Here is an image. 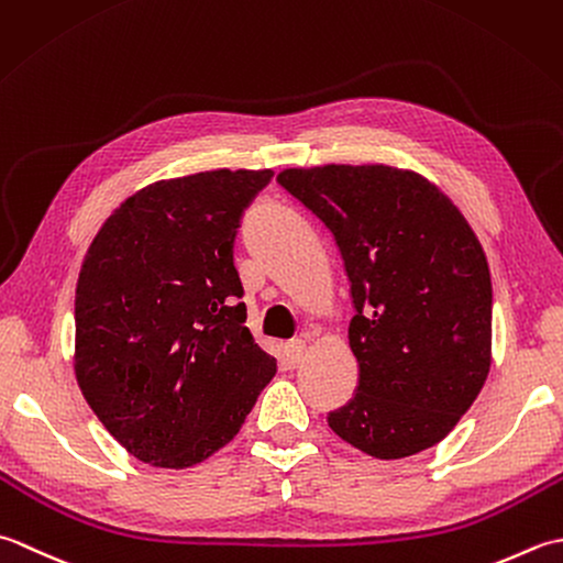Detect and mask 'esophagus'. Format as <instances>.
I'll use <instances>...</instances> for the list:
<instances>
[{
	"label": "esophagus",
	"instance_id": "esophagus-1",
	"mask_svg": "<svg viewBox=\"0 0 563 563\" xmlns=\"http://www.w3.org/2000/svg\"><path fill=\"white\" fill-rule=\"evenodd\" d=\"M303 354H306V342L303 340H294L289 342V345L284 347V364L289 366V369H294V366H298L303 362Z\"/></svg>",
	"mask_w": 563,
	"mask_h": 563
}]
</instances>
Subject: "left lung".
<instances>
[{"instance_id": "left-lung-1", "label": "left lung", "mask_w": 563, "mask_h": 563, "mask_svg": "<svg viewBox=\"0 0 563 563\" xmlns=\"http://www.w3.org/2000/svg\"><path fill=\"white\" fill-rule=\"evenodd\" d=\"M277 181L335 235L350 279L360 386L330 430L376 459L438 444L490 369V272L472 225L410 169L291 167Z\"/></svg>"}]
</instances>
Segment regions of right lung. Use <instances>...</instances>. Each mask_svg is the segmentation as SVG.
I'll return each instance as SVG.
<instances>
[{
    "instance_id": "add662e5",
    "label": "right lung",
    "mask_w": 563,
    "mask_h": 563,
    "mask_svg": "<svg viewBox=\"0 0 563 563\" xmlns=\"http://www.w3.org/2000/svg\"><path fill=\"white\" fill-rule=\"evenodd\" d=\"M272 169L159 179L113 211L75 291V376L113 440L187 468L243 428L277 360L245 328L233 243Z\"/></svg>"
}]
</instances>
